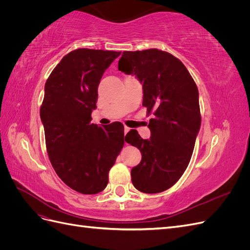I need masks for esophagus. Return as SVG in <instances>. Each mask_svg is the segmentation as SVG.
I'll list each match as a JSON object with an SVG mask.
<instances>
[{
  "label": "esophagus",
  "mask_w": 250,
  "mask_h": 250,
  "mask_svg": "<svg viewBox=\"0 0 250 250\" xmlns=\"http://www.w3.org/2000/svg\"><path fill=\"white\" fill-rule=\"evenodd\" d=\"M129 130H130V128H129V127H127V126H125V127H124V134L126 135V133H127L128 131H129Z\"/></svg>",
  "instance_id": "obj_1"
}]
</instances>
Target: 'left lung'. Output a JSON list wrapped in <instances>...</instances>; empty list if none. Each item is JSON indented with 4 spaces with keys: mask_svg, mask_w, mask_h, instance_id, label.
<instances>
[{
    "mask_svg": "<svg viewBox=\"0 0 250 250\" xmlns=\"http://www.w3.org/2000/svg\"><path fill=\"white\" fill-rule=\"evenodd\" d=\"M118 69L140 80L143 106L154 115L149 140L134 129L125 137L142 153L131 170L132 184L143 193L164 192L177 183L191 160L201 124L197 85L178 58L158 49L125 51Z\"/></svg>",
    "mask_w": 250,
    "mask_h": 250,
    "instance_id": "1",
    "label": "left lung"
}]
</instances>
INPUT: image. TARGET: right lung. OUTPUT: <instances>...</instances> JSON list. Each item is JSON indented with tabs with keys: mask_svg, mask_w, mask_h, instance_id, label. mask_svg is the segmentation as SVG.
Wrapping results in <instances>:
<instances>
[{
	"mask_svg": "<svg viewBox=\"0 0 250 250\" xmlns=\"http://www.w3.org/2000/svg\"><path fill=\"white\" fill-rule=\"evenodd\" d=\"M121 52L77 49L66 54L44 84L41 119L47 152L59 178L81 194H97L124 146L120 122L93 124L98 86Z\"/></svg>",
	"mask_w": 250,
	"mask_h": 250,
	"instance_id": "right-lung-1",
	"label": "right lung"
}]
</instances>
